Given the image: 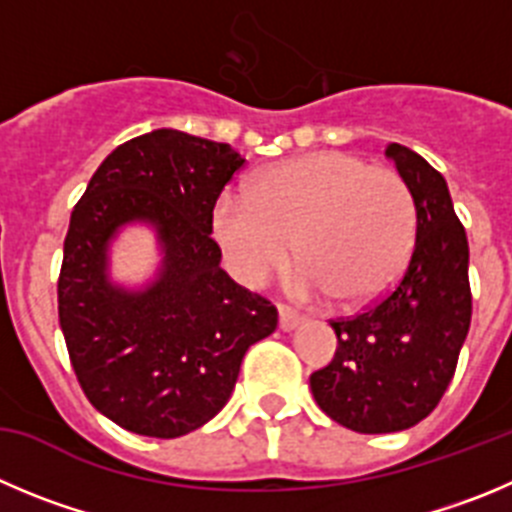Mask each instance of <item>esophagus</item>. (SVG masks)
I'll return each instance as SVG.
<instances>
[{
  "label": "esophagus",
  "instance_id": "1",
  "mask_svg": "<svg viewBox=\"0 0 512 512\" xmlns=\"http://www.w3.org/2000/svg\"><path fill=\"white\" fill-rule=\"evenodd\" d=\"M278 315H280V328H283L285 333H288V331H295V328H298L300 323H303V315L293 313V310L285 308V305H280V308H278Z\"/></svg>",
  "mask_w": 512,
  "mask_h": 512
}]
</instances>
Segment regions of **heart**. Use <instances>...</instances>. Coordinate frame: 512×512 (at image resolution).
Wrapping results in <instances>:
<instances>
[{
  "mask_svg": "<svg viewBox=\"0 0 512 512\" xmlns=\"http://www.w3.org/2000/svg\"><path fill=\"white\" fill-rule=\"evenodd\" d=\"M212 234L229 270L260 288L293 255L298 300L361 305L386 293L417 234L412 189L396 171L346 151H323L262 171L250 194L224 191Z\"/></svg>",
  "mask_w": 512,
  "mask_h": 512,
  "instance_id": "obj_1",
  "label": "heart"
}]
</instances>
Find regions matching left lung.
<instances>
[{"label":"left lung","mask_w":512,"mask_h":512,"mask_svg":"<svg viewBox=\"0 0 512 512\" xmlns=\"http://www.w3.org/2000/svg\"><path fill=\"white\" fill-rule=\"evenodd\" d=\"M386 156L417 207L412 257L374 308L331 323L336 356L310 376L318 407L361 434L401 432L429 417L455 376L472 318L470 247L447 181L401 143H389Z\"/></svg>","instance_id":"8db88e82"}]
</instances>
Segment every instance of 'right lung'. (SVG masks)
<instances>
[{"label":"right lung","mask_w":512,"mask_h":512,"mask_svg":"<svg viewBox=\"0 0 512 512\" xmlns=\"http://www.w3.org/2000/svg\"><path fill=\"white\" fill-rule=\"evenodd\" d=\"M245 166L229 143L174 128L121 143L70 217L57 313L70 364L103 417L174 439L217 417L252 343L278 310L234 283L209 237L224 184ZM128 223L157 234L162 262L141 289L110 278V245Z\"/></svg>","instance_id":"obj_1"}]
</instances>
